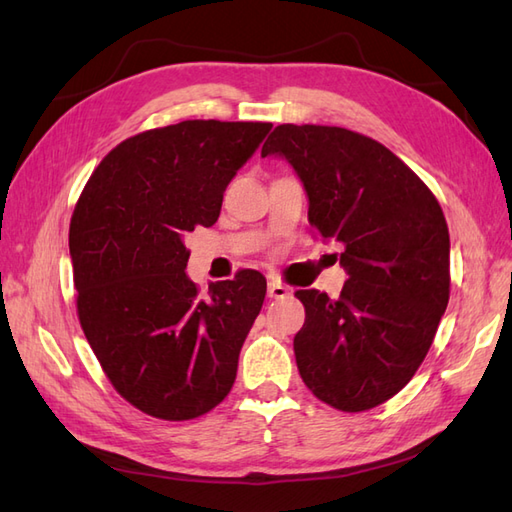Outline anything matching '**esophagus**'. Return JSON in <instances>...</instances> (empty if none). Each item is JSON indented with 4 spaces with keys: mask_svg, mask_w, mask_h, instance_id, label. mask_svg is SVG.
<instances>
[{
    "mask_svg": "<svg viewBox=\"0 0 512 512\" xmlns=\"http://www.w3.org/2000/svg\"><path fill=\"white\" fill-rule=\"evenodd\" d=\"M267 294H269L271 299H282V297H286V294H288V288L280 280H275V277H271Z\"/></svg>",
    "mask_w": 512,
    "mask_h": 512,
    "instance_id": "34e87169",
    "label": "esophagus"
}]
</instances>
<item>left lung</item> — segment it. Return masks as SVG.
I'll list each match as a JSON object with an SVG mask.
<instances>
[{
  "mask_svg": "<svg viewBox=\"0 0 512 512\" xmlns=\"http://www.w3.org/2000/svg\"><path fill=\"white\" fill-rule=\"evenodd\" d=\"M282 156L309 198L322 239L344 245L337 299L297 290L305 322L294 356L324 404L363 412L412 380L451 294V239L438 198L393 151L335 126H277L262 158Z\"/></svg>",
  "mask_w": 512,
  "mask_h": 512,
  "instance_id": "left-lung-1",
  "label": "left lung"
}]
</instances>
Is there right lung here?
<instances>
[{"instance_id":"obj_1","label":"right lung","mask_w":512,"mask_h":512,"mask_svg":"<svg viewBox=\"0 0 512 512\" xmlns=\"http://www.w3.org/2000/svg\"><path fill=\"white\" fill-rule=\"evenodd\" d=\"M271 128L192 119L130 136L76 200V314L115 391L149 416L190 421L235 384L267 280L243 269L200 299L183 237L215 224L226 185Z\"/></svg>"}]
</instances>
